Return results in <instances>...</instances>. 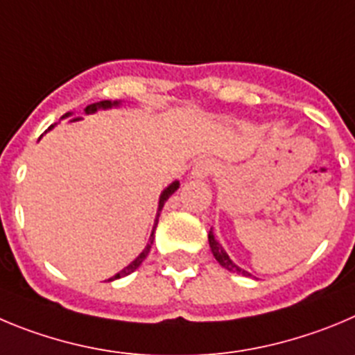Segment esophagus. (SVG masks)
<instances>
[{"instance_id":"1","label":"esophagus","mask_w":355,"mask_h":355,"mask_svg":"<svg viewBox=\"0 0 355 355\" xmlns=\"http://www.w3.org/2000/svg\"><path fill=\"white\" fill-rule=\"evenodd\" d=\"M214 171L212 162L209 161H198L193 168V177L194 178H203L207 175H210Z\"/></svg>"}]
</instances>
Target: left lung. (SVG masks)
Returning <instances> with one entry per match:
<instances>
[{
	"label": "left lung",
	"mask_w": 355,
	"mask_h": 355,
	"mask_svg": "<svg viewBox=\"0 0 355 355\" xmlns=\"http://www.w3.org/2000/svg\"><path fill=\"white\" fill-rule=\"evenodd\" d=\"M209 244H210V249H212V254H214V257H216V260L219 261V263H221L223 267H225V269L233 270V272L244 274V276H251V274H249L248 270L241 269V267H237V265H235L232 260H230V257H228V254H226V251H225V249H223V245L219 244V242H217L216 239H214L212 230H210V232H209Z\"/></svg>",
	"instance_id": "left-lung-1"
}]
</instances>
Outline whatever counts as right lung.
<instances>
[{
    "instance_id": "add662e5",
    "label": "right lung",
    "mask_w": 355,
    "mask_h": 355,
    "mask_svg": "<svg viewBox=\"0 0 355 355\" xmlns=\"http://www.w3.org/2000/svg\"><path fill=\"white\" fill-rule=\"evenodd\" d=\"M118 102H110V101H102V102H95V104H90V106H86L85 107V111H86V114H90V113H95V111L98 110V107H104V110H106V107H111V106H116ZM63 116H69V113H65L63 114ZM54 125H51L49 129H53ZM47 129V130H49ZM178 189V182H173V184L170 185V187H166L164 189V193L161 194V200H159V212H161L162 210V207H164V203H166V200H168V198L171 196V194L175 193V191ZM159 212H157V219H155V226H157V221H159ZM155 226H154V232H152V235H150V242L148 244H146V248H145V251H143L141 254H139L138 258H136V260L132 261V263L130 265H127L125 269L123 270H120V272L118 274H114L113 277H110V279L107 281H113V279H118V277H123V276H129L130 272H134V270L138 269L139 265L143 263V260H145L146 257H148V253H150V249H152V244H154V233H155Z\"/></svg>"
}]
</instances>
